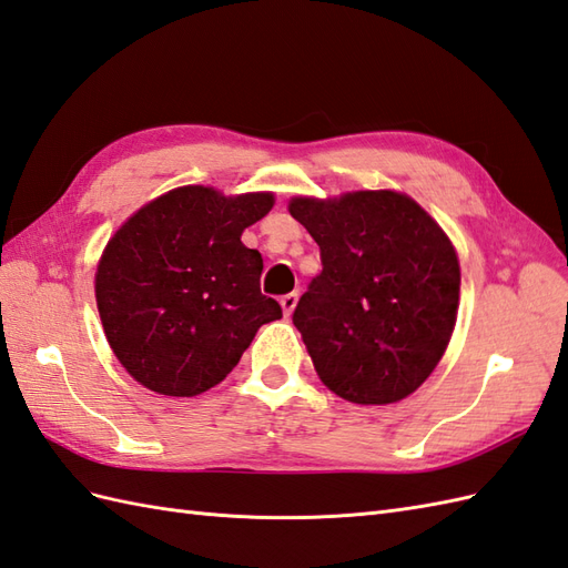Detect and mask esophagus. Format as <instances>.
<instances>
[{
  "label": "esophagus",
  "instance_id": "34e87169",
  "mask_svg": "<svg viewBox=\"0 0 568 568\" xmlns=\"http://www.w3.org/2000/svg\"><path fill=\"white\" fill-rule=\"evenodd\" d=\"M297 300H300L297 293H287V295L281 297V310H283L285 316H293V312L297 307Z\"/></svg>",
  "mask_w": 568,
  "mask_h": 568
}]
</instances>
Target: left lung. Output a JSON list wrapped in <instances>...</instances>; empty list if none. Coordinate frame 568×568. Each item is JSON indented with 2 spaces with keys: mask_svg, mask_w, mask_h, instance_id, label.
<instances>
[{
  "mask_svg": "<svg viewBox=\"0 0 568 568\" xmlns=\"http://www.w3.org/2000/svg\"><path fill=\"white\" fill-rule=\"evenodd\" d=\"M290 215L322 250V275L297 302L318 379L357 405L408 398L444 357L458 316L454 242L394 189L293 196Z\"/></svg>",
  "mask_w": 568,
  "mask_h": 568,
  "instance_id": "1",
  "label": "left lung"
}]
</instances>
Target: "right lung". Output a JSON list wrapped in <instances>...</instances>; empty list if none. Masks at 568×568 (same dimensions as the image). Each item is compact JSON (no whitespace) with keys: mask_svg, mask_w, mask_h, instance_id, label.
Here are the masks:
<instances>
[{"mask_svg":"<svg viewBox=\"0 0 568 568\" xmlns=\"http://www.w3.org/2000/svg\"><path fill=\"white\" fill-rule=\"evenodd\" d=\"M273 203V192L225 196L186 184L143 203L108 240L95 304L132 379L160 396H199L225 379L261 326L283 316L261 295L264 258L242 244Z\"/></svg>","mask_w":568,"mask_h":568,"instance_id":"1","label":"right lung"}]
</instances>
